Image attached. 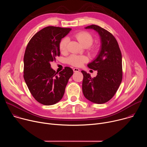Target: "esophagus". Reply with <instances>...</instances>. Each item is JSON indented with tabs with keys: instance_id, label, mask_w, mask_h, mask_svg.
<instances>
[{
	"instance_id": "esophagus-1",
	"label": "esophagus",
	"mask_w": 147,
	"mask_h": 147,
	"mask_svg": "<svg viewBox=\"0 0 147 147\" xmlns=\"http://www.w3.org/2000/svg\"><path fill=\"white\" fill-rule=\"evenodd\" d=\"M80 71L79 69H77V68H74V69H73V71H74V72H78V71Z\"/></svg>"
}]
</instances>
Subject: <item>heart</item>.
<instances>
[{
    "instance_id": "1",
    "label": "heart",
    "mask_w": 147,
    "mask_h": 147,
    "mask_svg": "<svg viewBox=\"0 0 147 147\" xmlns=\"http://www.w3.org/2000/svg\"><path fill=\"white\" fill-rule=\"evenodd\" d=\"M75 38L83 47H90L93 42V38L92 35L87 31H81L75 35ZM68 44V39L64 38L62 39L59 44V49L61 53H65L67 51V46ZM96 49H94L95 52ZM88 58L85 56L71 55L67 59V63L75 67H80L85 63L88 61Z\"/></svg>"
}]
</instances>
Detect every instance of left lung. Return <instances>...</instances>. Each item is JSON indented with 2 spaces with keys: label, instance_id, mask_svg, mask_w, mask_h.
Returning <instances> with one entry per match:
<instances>
[{
  "label": "left lung",
  "instance_id": "1",
  "mask_svg": "<svg viewBox=\"0 0 147 147\" xmlns=\"http://www.w3.org/2000/svg\"><path fill=\"white\" fill-rule=\"evenodd\" d=\"M86 28L93 29L98 32L102 45L98 57L88 65L90 69L97 70V76L92 78L90 74L81 71L82 92L91 102L102 104L113 98L121 82V53L117 40L110 32L94 24Z\"/></svg>",
  "mask_w": 147,
  "mask_h": 147
}]
</instances>
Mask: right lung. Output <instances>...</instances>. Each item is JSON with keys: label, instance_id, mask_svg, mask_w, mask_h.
Returning a JSON list of instances; mask_svg holds the SVG:
<instances>
[{"label": "right lung", "instance_id": "right-lung-1", "mask_svg": "<svg viewBox=\"0 0 147 147\" xmlns=\"http://www.w3.org/2000/svg\"><path fill=\"white\" fill-rule=\"evenodd\" d=\"M71 28L49 26L30 39L24 56V78L33 97L44 105H52L63 96L73 71L69 67L59 72L51 67V61L60 56L61 39Z\"/></svg>", "mask_w": 147, "mask_h": 147}]
</instances>
